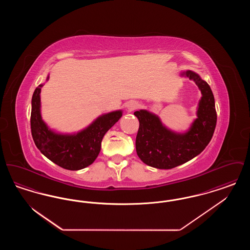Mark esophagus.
I'll list each match as a JSON object with an SVG mask.
<instances>
[{"mask_svg": "<svg viewBox=\"0 0 250 250\" xmlns=\"http://www.w3.org/2000/svg\"><path fill=\"white\" fill-rule=\"evenodd\" d=\"M137 107H138V104L136 102H134V101L128 102L127 105H126V107L128 108V110H133V109H135Z\"/></svg>", "mask_w": 250, "mask_h": 250, "instance_id": "obj_1", "label": "esophagus"}]
</instances>
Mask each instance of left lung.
Listing matches in <instances>:
<instances>
[{
  "instance_id": "left-lung-1",
  "label": "left lung",
  "mask_w": 250,
  "mask_h": 250,
  "mask_svg": "<svg viewBox=\"0 0 250 250\" xmlns=\"http://www.w3.org/2000/svg\"><path fill=\"white\" fill-rule=\"evenodd\" d=\"M195 82L202 92L197 111L198 118L186 133L167 129L158 116L145 109L134 112L140 127L136 138V151L148 166L169 169L180 166L200 155L210 143L216 125L214 97L209 84L195 72H183Z\"/></svg>"
}]
</instances>
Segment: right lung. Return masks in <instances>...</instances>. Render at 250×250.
Segmentation results:
<instances>
[{
    "label": "right lung",
    "instance_id": "1",
    "mask_svg": "<svg viewBox=\"0 0 250 250\" xmlns=\"http://www.w3.org/2000/svg\"><path fill=\"white\" fill-rule=\"evenodd\" d=\"M42 86L36 87L32 98L31 131L36 147L50 161L65 169L79 170L90 166L99 155L104 135L122 117V110L99 116L77 134H59L50 130L41 117Z\"/></svg>",
    "mask_w": 250,
    "mask_h": 250
}]
</instances>
